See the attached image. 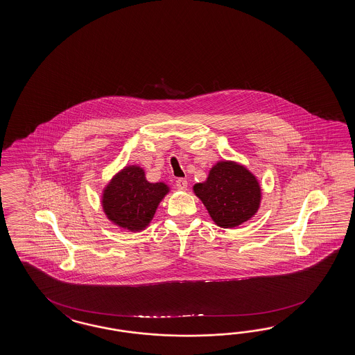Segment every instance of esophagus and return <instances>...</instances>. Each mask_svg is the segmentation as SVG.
Instances as JSON below:
<instances>
[{
    "label": "esophagus",
    "instance_id": "1",
    "mask_svg": "<svg viewBox=\"0 0 355 355\" xmlns=\"http://www.w3.org/2000/svg\"><path fill=\"white\" fill-rule=\"evenodd\" d=\"M187 180L186 178H178L177 181H175V186H177V189H180L182 191L187 190Z\"/></svg>",
    "mask_w": 355,
    "mask_h": 355
}]
</instances>
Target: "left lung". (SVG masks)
Segmentation results:
<instances>
[{
	"label": "left lung",
	"instance_id": "1",
	"mask_svg": "<svg viewBox=\"0 0 355 355\" xmlns=\"http://www.w3.org/2000/svg\"><path fill=\"white\" fill-rule=\"evenodd\" d=\"M193 192L214 223L234 228L245 223L258 211L261 189L257 177L236 162H218L207 181L196 183Z\"/></svg>",
	"mask_w": 355,
	"mask_h": 355
}]
</instances>
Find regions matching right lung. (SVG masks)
Returning a JSON list of instances; mask_svg holds the SVG:
<instances>
[{"mask_svg":"<svg viewBox=\"0 0 355 355\" xmlns=\"http://www.w3.org/2000/svg\"><path fill=\"white\" fill-rule=\"evenodd\" d=\"M168 192L169 187L165 183L147 181L141 166L130 165L106 184L101 204L105 216L114 225L139 232L150 225L157 205Z\"/></svg>","mask_w":355,"mask_h":355,"instance_id":"1","label":"right lung"}]
</instances>
